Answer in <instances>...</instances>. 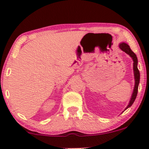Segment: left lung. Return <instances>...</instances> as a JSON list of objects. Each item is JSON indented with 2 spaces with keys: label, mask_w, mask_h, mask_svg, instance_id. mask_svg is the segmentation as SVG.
Returning a JSON list of instances; mask_svg holds the SVG:
<instances>
[{
  "label": "left lung",
  "mask_w": 149,
  "mask_h": 149,
  "mask_svg": "<svg viewBox=\"0 0 149 149\" xmlns=\"http://www.w3.org/2000/svg\"><path fill=\"white\" fill-rule=\"evenodd\" d=\"M120 48L122 49L123 51H124L125 52L127 53V54H129L130 57L132 58V60L134 61L133 63V69H134V80H135V85H134V90H133V93L131 97V100L130 101L129 104L127 105V107H126V109H128L129 107H130L132 104L134 103L135 99H136V95H137V92H138V86H139V80H140V73H139V71L137 68V63H138V60H137V57H136V54H134V52L132 51V49L130 47V46L127 45V44L125 43V42H122L119 45Z\"/></svg>",
  "instance_id": "left-lung-1"
}]
</instances>
